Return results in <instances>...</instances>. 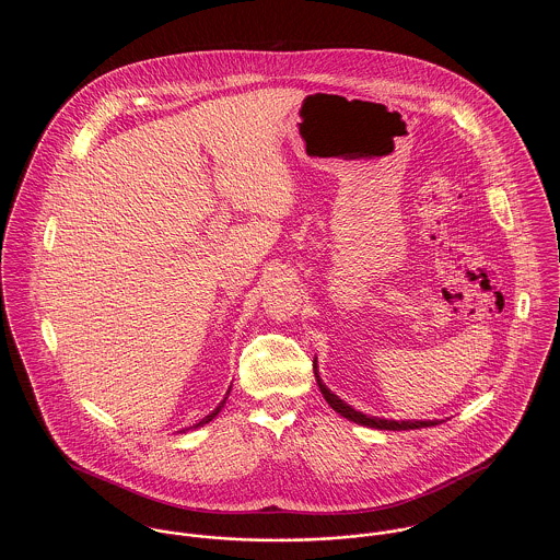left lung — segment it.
I'll return each mask as SVG.
<instances>
[{
    "label": "left lung",
    "instance_id": "1",
    "mask_svg": "<svg viewBox=\"0 0 560 560\" xmlns=\"http://www.w3.org/2000/svg\"><path fill=\"white\" fill-rule=\"evenodd\" d=\"M317 360H315V377H317V384H319L320 395L323 399L329 402V407L334 411H338L340 416H345L347 420L351 422H358L362 427H373V429H382V431H409V429H422V427H435L440 424V420H386V418H377V416H366L358 409H353L349 402L336 397L319 377V371H317Z\"/></svg>",
    "mask_w": 560,
    "mask_h": 560
}]
</instances>
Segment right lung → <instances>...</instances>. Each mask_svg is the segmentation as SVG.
Listing matches in <instances>:
<instances>
[{"mask_svg": "<svg viewBox=\"0 0 560 560\" xmlns=\"http://www.w3.org/2000/svg\"><path fill=\"white\" fill-rule=\"evenodd\" d=\"M229 395H231V388H229V393H226V397H224V400H222V402H220V405H218V407H215V409H213V411H211L209 416H205V418H202V420H200L198 424H194V427H189V429H198V427H205L207 422H211V420H213V418H215V416H218V413L222 411V407H224V402H226V399H229ZM180 433H185V429H183Z\"/></svg>", "mask_w": 560, "mask_h": 560, "instance_id": "obj_1", "label": "right lung"}]
</instances>
